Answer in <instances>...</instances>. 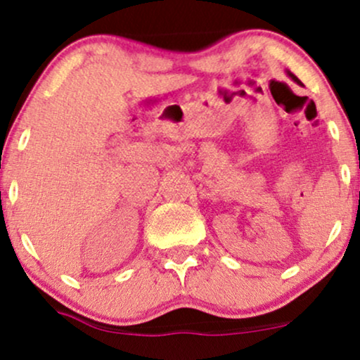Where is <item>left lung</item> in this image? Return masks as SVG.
<instances>
[{
  "label": "left lung",
  "mask_w": 360,
  "mask_h": 360,
  "mask_svg": "<svg viewBox=\"0 0 360 360\" xmlns=\"http://www.w3.org/2000/svg\"><path fill=\"white\" fill-rule=\"evenodd\" d=\"M288 76H289V77H291V79H292V81H295V82H298V84H301V81H300V79H298V77H296V76H295V74H292V72H289V71H288Z\"/></svg>",
  "instance_id": "left-lung-1"
}]
</instances>
